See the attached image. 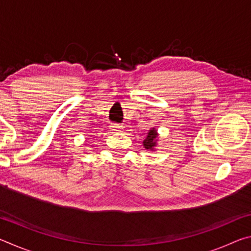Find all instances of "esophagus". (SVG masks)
Returning <instances> with one entry per match:
<instances>
[{
  "instance_id": "34e87169",
  "label": "esophagus",
  "mask_w": 251,
  "mask_h": 251,
  "mask_svg": "<svg viewBox=\"0 0 251 251\" xmlns=\"http://www.w3.org/2000/svg\"><path fill=\"white\" fill-rule=\"evenodd\" d=\"M109 128L112 129L113 131H121L123 126L121 124H117V123H112V124L109 125Z\"/></svg>"
}]
</instances>
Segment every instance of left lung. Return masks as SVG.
Returning a JSON list of instances; mask_svg holds the SVG:
<instances>
[{
  "label": "left lung",
  "mask_w": 251,
  "mask_h": 251,
  "mask_svg": "<svg viewBox=\"0 0 251 251\" xmlns=\"http://www.w3.org/2000/svg\"><path fill=\"white\" fill-rule=\"evenodd\" d=\"M156 137H157V133L156 129L152 128L150 131H148V135L145 141H144V146H145L146 150H151L154 148V146L156 145Z\"/></svg>",
  "instance_id": "8db88e82"
}]
</instances>
